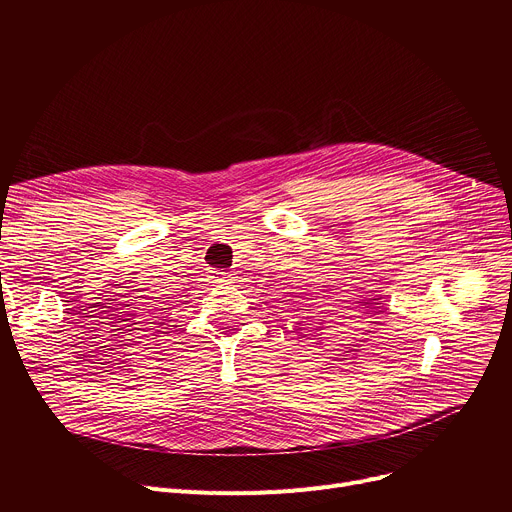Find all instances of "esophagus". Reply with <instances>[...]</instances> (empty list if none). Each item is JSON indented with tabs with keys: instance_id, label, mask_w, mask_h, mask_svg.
<instances>
[{
	"instance_id": "obj_1",
	"label": "esophagus",
	"mask_w": 512,
	"mask_h": 512,
	"mask_svg": "<svg viewBox=\"0 0 512 512\" xmlns=\"http://www.w3.org/2000/svg\"><path fill=\"white\" fill-rule=\"evenodd\" d=\"M233 281H235L233 273H229V271H221V273H218V279H216L218 285H231Z\"/></svg>"
}]
</instances>
